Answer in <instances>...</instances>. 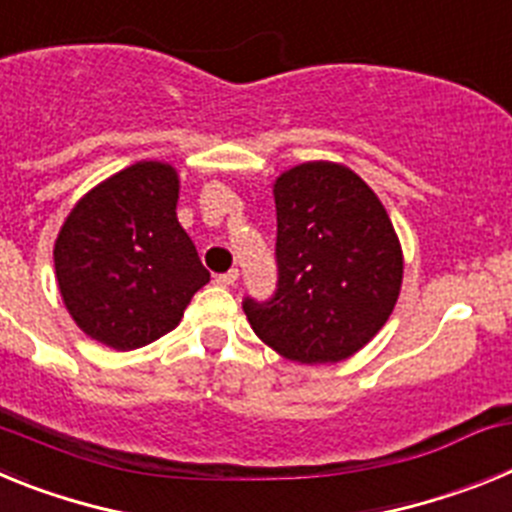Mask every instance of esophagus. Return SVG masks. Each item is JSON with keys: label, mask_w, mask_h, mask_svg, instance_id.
I'll return each mask as SVG.
<instances>
[{"label": "esophagus", "mask_w": 512, "mask_h": 512, "mask_svg": "<svg viewBox=\"0 0 512 512\" xmlns=\"http://www.w3.org/2000/svg\"><path fill=\"white\" fill-rule=\"evenodd\" d=\"M235 282H238V271L235 269L225 271V274H217L215 277V284H220V287H233Z\"/></svg>", "instance_id": "esophagus-1"}]
</instances>
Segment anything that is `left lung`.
Returning a JSON list of instances; mask_svg holds the SVG:
<instances>
[{"label":"left lung","mask_w":512,"mask_h":512,"mask_svg":"<svg viewBox=\"0 0 512 512\" xmlns=\"http://www.w3.org/2000/svg\"><path fill=\"white\" fill-rule=\"evenodd\" d=\"M279 289L246 300L253 333L300 364H338L390 320L402 287V246L390 215L356 171L305 161L274 179Z\"/></svg>","instance_id":"1"}]
</instances>
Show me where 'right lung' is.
I'll use <instances>...</instances> for the list:
<instances>
[{
	"mask_svg": "<svg viewBox=\"0 0 512 512\" xmlns=\"http://www.w3.org/2000/svg\"><path fill=\"white\" fill-rule=\"evenodd\" d=\"M179 174L138 161L89 189L53 246L61 300L89 338L133 351L179 325L210 282L176 217Z\"/></svg>",
	"mask_w": 512,
	"mask_h": 512,
	"instance_id": "obj_1",
	"label": "right lung"
}]
</instances>
